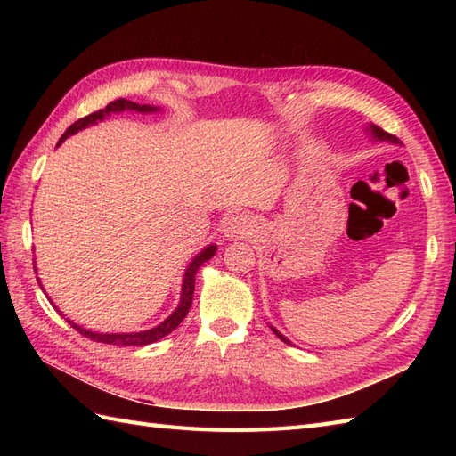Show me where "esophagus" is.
Segmentation results:
<instances>
[{"label": "esophagus", "mask_w": 456, "mask_h": 456, "mask_svg": "<svg viewBox=\"0 0 456 456\" xmlns=\"http://www.w3.org/2000/svg\"><path fill=\"white\" fill-rule=\"evenodd\" d=\"M223 233H225V237L229 240L248 239L250 235L255 233V221L250 219L248 216L239 213V216H233L225 223V227H223Z\"/></svg>", "instance_id": "esophagus-1"}]
</instances>
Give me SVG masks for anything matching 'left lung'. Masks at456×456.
<instances>
[{"instance_id": "8db88e82", "label": "left lung", "mask_w": 456, "mask_h": 456, "mask_svg": "<svg viewBox=\"0 0 456 456\" xmlns=\"http://www.w3.org/2000/svg\"><path fill=\"white\" fill-rule=\"evenodd\" d=\"M368 131H370L372 133V137L376 139V141H390V142H395V144H398L400 141H398V137H394V134H390V133H386L384 129H380V127H376V125H370V127H368ZM270 329H273V331L276 333V337L280 338V341H284V343H288L289 345V341H288V338L282 335V333H280V331H276V329L274 327H270Z\"/></svg>"}]
</instances>
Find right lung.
<instances>
[{"instance_id":"1","label":"right lung","mask_w":456,"mask_h":456,"mask_svg":"<svg viewBox=\"0 0 456 456\" xmlns=\"http://www.w3.org/2000/svg\"><path fill=\"white\" fill-rule=\"evenodd\" d=\"M125 110H127V111H139V113L159 111V108H152V105H139V103H134V102L119 98V100H115V102L105 105L103 110L94 111L90 115H86V118L78 119L76 123H72L70 127H68L66 133L61 137V141H58V144H62L68 137H70V134L78 133V131H82L86 127H90V125H95L98 121L105 119V118H108V115L119 113V111H125ZM58 144H56V147H58ZM216 250H217L216 245H209V247L203 248L196 258L191 260L190 266L186 268V273H183L182 294H180L178 307L174 309V312L167 319H164L160 325L149 329V331H139V333H94V331H90V329H82L80 325H76L74 322H70V319H66V322L70 323L80 335L88 337V338H92V341H98V343H108V345H115V346H141V345H151L154 341H159V338L172 333L174 329H176L183 322V317L188 315L190 307H191V299H193V286H196L198 268L203 263H206V260H209L213 255H216ZM38 286H41V282H38Z\"/></svg>"}]
</instances>
